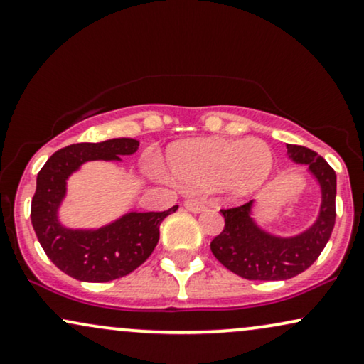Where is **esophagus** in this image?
Returning a JSON list of instances; mask_svg holds the SVG:
<instances>
[{"mask_svg": "<svg viewBox=\"0 0 364 364\" xmlns=\"http://www.w3.org/2000/svg\"><path fill=\"white\" fill-rule=\"evenodd\" d=\"M183 205H186V209L191 210V213H200V210L205 208L203 200L192 199V197H191V199H186V203H183Z\"/></svg>", "mask_w": 364, "mask_h": 364, "instance_id": "esophagus-1", "label": "esophagus"}]
</instances>
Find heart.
<instances>
[{
    "instance_id": "b5f03b06",
    "label": "heart",
    "mask_w": 364,
    "mask_h": 364,
    "mask_svg": "<svg viewBox=\"0 0 364 364\" xmlns=\"http://www.w3.org/2000/svg\"><path fill=\"white\" fill-rule=\"evenodd\" d=\"M175 181L189 191L221 189L248 197L262 189L273 168V154L259 138H205L182 143L170 155Z\"/></svg>"
}]
</instances>
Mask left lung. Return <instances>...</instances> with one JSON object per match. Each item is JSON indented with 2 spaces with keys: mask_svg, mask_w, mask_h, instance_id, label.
Listing matches in <instances>:
<instances>
[{
  "mask_svg": "<svg viewBox=\"0 0 364 364\" xmlns=\"http://www.w3.org/2000/svg\"><path fill=\"white\" fill-rule=\"evenodd\" d=\"M295 164L307 165L322 191L317 221L294 237L264 232L251 219L250 203L221 209L224 228L210 241V251L228 270L246 280H289L306 272L319 258L336 223V172L327 161L306 146L287 145Z\"/></svg>",
  "mask_w": 364,
  "mask_h": 364,
  "instance_id": "8db88e82",
  "label": "left lung"
}]
</instances>
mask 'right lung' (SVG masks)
Wrapping results in <instances>:
<instances>
[{"mask_svg":"<svg viewBox=\"0 0 364 364\" xmlns=\"http://www.w3.org/2000/svg\"><path fill=\"white\" fill-rule=\"evenodd\" d=\"M133 138H113L101 143H77L53 154L37 175L31 199V224L40 245L58 270L80 282L102 284L121 278L146 262L160 237V224L177 210L129 213L118 221L92 231L69 230L57 219L65 196V181L84 161L121 160L138 150Z\"/></svg>","mask_w":364,"mask_h":364,"instance_id":"right-lung-1","label":"right lung"}]
</instances>
